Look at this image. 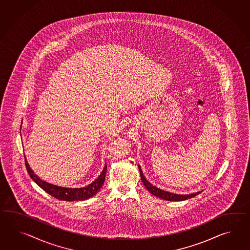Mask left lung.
I'll use <instances>...</instances> for the list:
<instances>
[{
  "instance_id": "left-lung-1",
  "label": "left lung",
  "mask_w": 250,
  "mask_h": 250,
  "mask_svg": "<svg viewBox=\"0 0 250 250\" xmlns=\"http://www.w3.org/2000/svg\"><path fill=\"white\" fill-rule=\"evenodd\" d=\"M138 168H139V171H140L141 180H142V182L144 183V185L146 186V188L149 190V192H151L152 195L156 196L157 198H160V199H163L165 201H186V200H189V199H191V198H193L195 196L200 194L201 191H202V190H201V191H197V192H193V193H190V194H177V193L169 192V191H166V190H164V189H159L157 187H155L154 185H152V183H150L147 181L146 178L143 173V170L141 169L140 165H138Z\"/></svg>"
}]
</instances>
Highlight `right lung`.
<instances>
[{
  "label": "right lung",
  "mask_w": 250,
  "mask_h": 250,
  "mask_svg": "<svg viewBox=\"0 0 250 250\" xmlns=\"http://www.w3.org/2000/svg\"><path fill=\"white\" fill-rule=\"evenodd\" d=\"M25 165L27 168V171L31 179L33 180V182L36 183L43 190H45L47 193H49L58 200L66 201H85L91 198L94 195L97 194L104 183L105 173L107 169V166L104 165L103 170L98 175V178L95 181H93L91 183L87 184L85 187L66 188V187H61V186L42 181L40 177L34 173L33 170H31L30 165L27 162V159H25Z\"/></svg>",
  "instance_id": "1"
}]
</instances>
